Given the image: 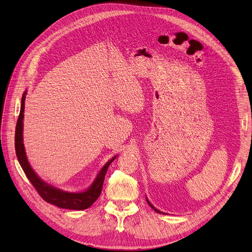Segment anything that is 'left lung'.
I'll list each match as a JSON object with an SVG mask.
<instances>
[{"mask_svg":"<svg viewBox=\"0 0 252 252\" xmlns=\"http://www.w3.org/2000/svg\"><path fill=\"white\" fill-rule=\"evenodd\" d=\"M146 200H147V202H148V204H149V205H150V206H151V208H153V209H154V210H155V211H156V213H160V211H159V210H158V209H156V208H155V207H154V206H153V205H152V204H151V203H150V202H149V201H148V199H147V198H146ZM160 214H162V213H160Z\"/></svg>","mask_w":252,"mask_h":252,"instance_id":"obj_1","label":"left lung"}]
</instances>
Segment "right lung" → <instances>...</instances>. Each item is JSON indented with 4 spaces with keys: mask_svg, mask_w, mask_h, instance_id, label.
<instances>
[{
    "mask_svg": "<svg viewBox=\"0 0 252 252\" xmlns=\"http://www.w3.org/2000/svg\"><path fill=\"white\" fill-rule=\"evenodd\" d=\"M25 95L24 93L22 99H21V107H20V113L17 119L16 128H15V151L16 156L18 158V161L24 171L25 176L28 177L30 182L32 183L38 195L41 196L43 199L51 204H54L60 208H66V209H74V210H83L86 208H89L93 203H94L98 197L101 194L102 186L106 173H107L108 166L110 163L115 159L116 156L111 158V159L106 163L99 175L97 176L94 183L92 184V186L85 192L82 193H68L64 192L59 189H56L52 187L51 185L45 183L39 179L31 167L28 158H26L24 147H23V138H22V128H23V112H24V101H25Z\"/></svg>",
    "mask_w": 252,
    "mask_h": 252,
    "instance_id": "obj_1",
    "label": "right lung"
}]
</instances>
